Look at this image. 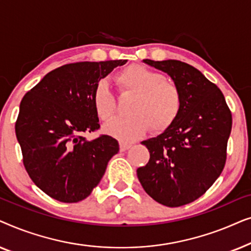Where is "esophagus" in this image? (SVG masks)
Instances as JSON below:
<instances>
[{
  "mask_svg": "<svg viewBox=\"0 0 251 251\" xmlns=\"http://www.w3.org/2000/svg\"><path fill=\"white\" fill-rule=\"evenodd\" d=\"M130 147H131V144H128V143H123V142L120 143V150H121L122 152H125V151L129 150Z\"/></svg>",
  "mask_w": 251,
  "mask_h": 251,
  "instance_id": "obj_1",
  "label": "esophagus"
}]
</instances>
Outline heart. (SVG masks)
Masks as SVG:
<instances>
[{
    "label": "heart",
    "mask_w": 251,
    "mask_h": 251,
    "mask_svg": "<svg viewBox=\"0 0 251 251\" xmlns=\"http://www.w3.org/2000/svg\"><path fill=\"white\" fill-rule=\"evenodd\" d=\"M115 81L123 97H132V115L106 126L108 135L122 142H132L145 135L151 126L153 131L163 132L177 120L181 109L180 90L159 72L133 64L119 72ZM91 99L99 120L107 122L114 118L116 101L105 81L95 85Z\"/></svg>",
    "instance_id": "obj_1"
}]
</instances>
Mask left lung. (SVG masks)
<instances>
[{"instance_id":"8db88e82","label":"left lung","mask_w":251,"mask_h":251,"mask_svg":"<svg viewBox=\"0 0 251 251\" xmlns=\"http://www.w3.org/2000/svg\"><path fill=\"white\" fill-rule=\"evenodd\" d=\"M143 61L173 78L181 109L169 129L142 142L150 160L137 176L153 200L180 207L203 195L222 174L232 114L223 92L195 67L174 59Z\"/></svg>"}]
</instances>
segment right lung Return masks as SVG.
I'll use <instances>...</instances> for the list:
<instances>
[{
    "mask_svg": "<svg viewBox=\"0 0 251 251\" xmlns=\"http://www.w3.org/2000/svg\"><path fill=\"white\" fill-rule=\"evenodd\" d=\"M126 60L81 61L48 73L24 96L16 136L30 179L54 200L73 203L88 198L119 152L118 140L84 133L100 128L92 91Z\"/></svg>",
    "mask_w": 251,
    "mask_h": 251,
    "instance_id": "right-lung-1",
    "label": "right lung"
}]
</instances>
